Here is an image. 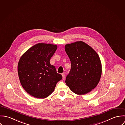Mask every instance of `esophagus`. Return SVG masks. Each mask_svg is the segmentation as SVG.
I'll list each match as a JSON object with an SVG mask.
<instances>
[{"label": "esophagus", "mask_w": 125, "mask_h": 125, "mask_svg": "<svg viewBox=\"0 0 125 125\" xmlns=\"http://www.w3.org/2000/svg\"><path fill=\"white\" fill-rule=\"evenodd\" d=\"M62 79L63 80H64L65 78V75L64 73H62Z\"/></svg>", "instance_id": "esophagus-1"}]
</instances>
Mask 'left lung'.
<instances>
[{
  "mask_svg": "<svg viewBox=\"0 0 125 125\" xmlns=\"http://www.w3.org/2000/svg\"><path fill=\"white\" fill-rule=\"evenodd\" d=\"M71 62V69L66 83L76 94L82 95L91 92L98 85L102 73L99 55L91 46L82 41L65 46Z\"/></svg>",
  "mask_w": 125,
  "mask_h": 125,
  "instance_id": "8db88e82",
  "label": "left lung"
}]
</instances>
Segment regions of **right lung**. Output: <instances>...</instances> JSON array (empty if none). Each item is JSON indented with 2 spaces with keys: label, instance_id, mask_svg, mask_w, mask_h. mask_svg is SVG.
Segmentation results:
<instances>
[{
  "label": "right lung",
  "instance_id": "obj_1",
  "mask_svg": "<svg viewBox=\"0 0 125 125\" xmlns=\"http://www.w3.org/2000/svg\"><path fill=\"white\" fill-rule=\"evenodd\" d=\"M57 48V45L39 43L27 50L19 60L17 68L21 84L27 93L36 98L48 97L62 79L55 67L50 64Z\"/></svg>",
  "mask_w": 125,
  "mask_h": 125
}]
</instances>
